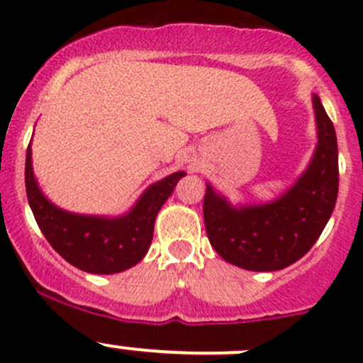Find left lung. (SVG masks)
Segmentation results:
<instances>
[{"label": "left lung", "instance_id": "left-lung-1", "mask_svg": "<svg viewBox=\"0 0 363 363\" xmlns=\"http://www.w3.org/2000/svg\"><path fill=\"white\" fill-rule=\"evenodd\" d=\"M316 147L306 170L270 202L232 203L205 184L208 240L225 262L252 272H274L298 262L327 226L339 191L337 137L318 94H313Z\"/></svg>", "mask_w": 363, "mask_h": 363}]
</instances>
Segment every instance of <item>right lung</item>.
<instances>
[{
    "label": "right lung",
    "instance_id": "add662e5",
    "mask_svg": "<svg viewBox=\"0 0 363 363\" xmlns=\"http://www.w3.org/2000/svg\"><path fill=\"white\" fill-rule=\"evenodd\" d=\"M184 175L179 170L152 182L123 214H79L47 199L33 172L31 142L26 151V193L40 230L68 263L89 274L123 272L147 255L156 216Z\"/></svg>",
    "mask_w": 363,
    "mask_h": 363
}]
</instances>
